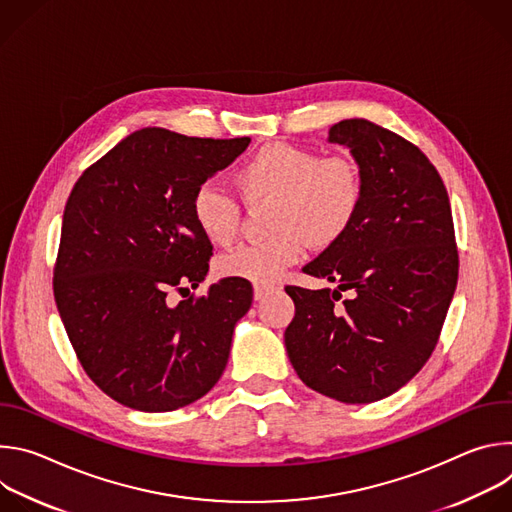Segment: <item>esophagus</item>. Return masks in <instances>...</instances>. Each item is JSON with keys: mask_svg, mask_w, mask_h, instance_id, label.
Masks as SVG:
<instances>
[{"mask_svg": "<svg viewBox=\"0 0 512 512\" xmlns=\"http://www.w3.org/2000/svg\"><path fill=\"white\" fill-rule=\"evenodd\" d=\"M271 289H273V287H269V285H255V287H253V298H255V302H261L265 296H269Z\"/></svg>", "mask_w": 512, "mask_h": 512, "instance_id": "obj_1", "label": "esophagus"}]
</instances>
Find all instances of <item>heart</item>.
<instances>
[{"label":"heart","instance_id":"heart-1","mask_svg":"<svg viewBox=\"0 0 512 512\" xmlns=\"http://www.w3.org/2000/svg\"><path fill=\"white\" fill-rule=\"evenodd\" d=\"M235 184L247 202L271 198L273 235L247 243L218 259L227 277L269 285L294 265L306 243L326 249L338 243L360 210L362 178L344 156H318L291 143H269L237 172ZM192 221L212 245H231L241 227V206L212 182L200 184L190 200Z\"/></svg>","mask_w":512,"mask_h":512}]
</instances>
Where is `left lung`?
Segmentation results:
<instances>
[{
  "label": "left lung",
  "mask_w": 512,
  "mask_h": 512,
  "mask_svg": "<svg viewBox=\"0 0 512 512\" xmlns=\"http://www.w3.org/2000/svg\"><path fill=\"white\" fill-rule=\"evenodd\" d=\"M362 178V202L348 233L308 275L338 289L287 285L296 316L287 356L314 391L342 403H373L407 385L440 338L458 283V247L448 190L427 156L367 119L330 127ZM342 290L351 300L339 301Z\"/></svg>",
  "instance_id": "obj_1"
}]
</instances>
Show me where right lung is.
Returning a JSON list of instances; mask_svg holds the SVG:
<instances>
[{
  "label": "right lung",
  "instance_id": "obj_1",
  "mask_svg": "<svg viewBox=\"0 0 512 512\" xmlns=\"http://www.w3.org/2000/svg\"><path fill=\"white\" fill-rule=\"evenodd\" d=\"M249 141L143 127L87 168L66 200L56 308L85 373L125 407L180 409L227 367L251 283L227 277L176 306L168 294L204 281L212 245L192 221L190 200Z\"/></svg>",
  "mask_w": 512,
  "mask_h": 512
}]
</instances>
